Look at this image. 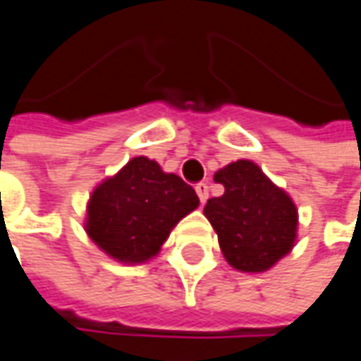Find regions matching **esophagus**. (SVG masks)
Listing matches in <instances>:
<instances>
[{
  "instance_id": "obj_1",
  "label": "esophagus",
  "mask_w": 361,
  "mask_h": 361,
  "mask_svg": "<svg viewBox=\"0 0 361 361\" xmlns=\"http://www.w3.org/2000/svg\"><path fill=\"white\" fill-rule=\"evenodd\" d=\"M195 191H197L199 201H201V203H205L207 199H209V185H207L205 181L197 183V185H195Z\"/></svg>"
}]
</instances>
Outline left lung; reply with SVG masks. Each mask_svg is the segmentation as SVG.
<instances>
[{
  "instance_id": "left-lung-1",
  "label": "left lung",
  "mask_w": 361,
  "mask_h": 361,
  "mask_svg": "<svg viewBox=\"0 0 361 361\" xmlns=\"http://www.w3.org/2000/svg\"><path fill=\"white\" fill-rule=\"evenodd\" d=\"M213 180L223 183L224 193L207 201L203 215L215 228L224 259L244 274L274 268L297 242L293 199L252 160L231 162Z\"/></svg>"
}]
</instances>
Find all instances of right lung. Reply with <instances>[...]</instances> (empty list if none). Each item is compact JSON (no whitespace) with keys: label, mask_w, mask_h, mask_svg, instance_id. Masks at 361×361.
<instances>
[{"label":"right lung","mask_w":361,"mask_h":361,"mask_svg":"<svg viewBox=\"0 0 361 361\" xmlns=\"http://www.w3.org/2000/svg\"><path fill=\"white\" fill-rule=\"evenodd\" d=\"M197 207L195 189L180 176L137 156L93 189L84 228L109 258L137 266L154 258L173 226Z\"/></svg>","instance_id":"1"}]
</instances>
